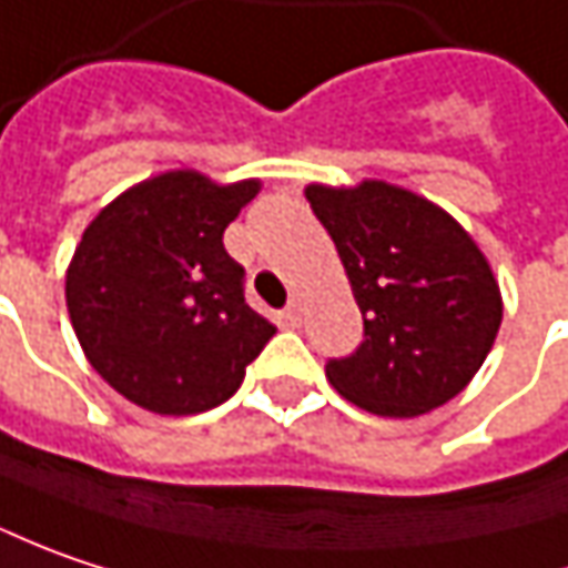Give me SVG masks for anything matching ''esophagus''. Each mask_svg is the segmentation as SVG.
Segmentation results:
<instances>
[{
  "label": "esophagus",
  "instance_id": "1",
  "mask_svg": "<svg viewBox=\"0 0 568 568\" xmlns=\"http://www.w3.org/2000/svg\"><path fill=\"white\" fill-rule=\"evenodd\" d=\"M281 323H284L287 328H297L300 323H303V313H300L297 303H291V306H287L284 313H281Z\"/></svg>",
  "mask_w": 568,
  "mask_h": 568
}]
</instances>
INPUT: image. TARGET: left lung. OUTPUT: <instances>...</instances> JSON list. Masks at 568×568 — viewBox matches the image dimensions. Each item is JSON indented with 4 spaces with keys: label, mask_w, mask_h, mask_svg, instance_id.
Here are the masks:
<instances>
[{
    "label": "left lung",
    "mask_w": 568,
    "mask_h": 568,
    "mask_svg": "<svg viewBox=\"0 0 568 568\" xmlns=\"http://www.w3.org/2000/svg\"><path fill=\"white\" fill-rule=\"evenodd\" d=\"M364 316V342L326 364L361 409L412 418L467 386L501 326L498 281L479 245L438 204L386 182L306 185Z\"/></svg>",
    "instance_id": "obj_1"
}]
</instances>
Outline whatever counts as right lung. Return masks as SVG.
<instances>
[{
  "mask_svg": "<svg viewBox=\"0 0 568 568\" xmlns=\"http://www.w3.org/2000/svg\"><path fill=\"white\" fill-rule=\"evenodd\" d=\"M258 187L175 169L128 187L85 226L67 271L72 328L89 364L140 409L197 415L226 403L274 335L223 248Z\"/></svg>",
  "mask_w": 568,
  "mask_h": 568,
  "instance_id": "add662e5",
  "label": "right lung"
}]
</instances>
